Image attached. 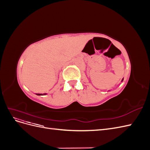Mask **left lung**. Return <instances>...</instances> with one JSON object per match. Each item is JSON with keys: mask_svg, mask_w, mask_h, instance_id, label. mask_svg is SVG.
Here are the masks:
<instances>
[{"mask_svg": "<svg viewBox=\"0 0 150 150\" xmlns=\"http://www.w3.org/2000/svg\"><path fill=\"white\" fill-rule=\"evenodd\" d=\"M123 79H124V78H122V80H121V82H122V81H123ZM108 91H110V90H108Z\"/></svg>", "mask_w": 150, "mask_h": 150, "instance_id": "obj_1", "label": "left lung"}]
</instances>
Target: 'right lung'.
<instances>
[{"label":"right lung","mask_w":150,"mask_h":150,"mask_svg":"<svg viewBox=\"0 0 150 150\" xmlns=\"http://www.w3.org/2000/svg\"><path fill=\"white\" fill-rule=\"evenodd\" d=\"M47 93H44V94H38V93H36L35 94L36 95H38V96H42V95H46Z\"/></svg>","instance_id":"obj_1"}]
</instances>
